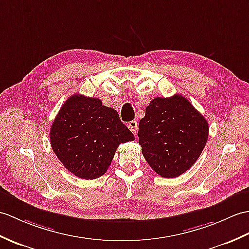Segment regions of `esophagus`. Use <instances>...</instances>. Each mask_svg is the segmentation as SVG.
I'll return each mask as SVG.
<instances>
[{
    "instance_id": "esophagus-1",
    "label": "esophagus",
    "mask_w": 249,
    "mask_h": 249,
    "mask_svg": "<svg viewBox=\"0 0 249 249\" xmlns=\"http://www.w3.org/2000/svg\"><path fill=\"white\" fill-rule=\"evenodd\" d=\"M128 128L131 130L132 134L137 136V134H138V123H137L136 120L130 121V122L128 123Z\"/></svg>"
}]
</instances>
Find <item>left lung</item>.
<instances>
[{"label": "left lung", "mask_w": 249, "mask_h": 249, "mask_svg": "<svg viewBox=\"0 0 249 249\" xmlns=\"http://www.w3.org/2000/svg\"><path fill=\"white\" fill-rule=\"evenodd\" d=\"M209 135L207 120L186 97H156L139 123V144L147 163L164 178L180 176L198 159Z\"/></svg>", "instance_id": "obj_1"}]
</instances>
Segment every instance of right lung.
<instances>
[{
  "mask_svg": "<svg viewBox=\"0 0 249 249\" xmlns=\"http://www.w3.org/2000/svg\"><path fill=\"white\" fill-rule=\"evenodd\" d=\"M134 140L117 110L82 94L68 98L50 130L54 153L69 172L82 179L105 174L120 144Z\"/></svg>",
  "mask_w": 249,
  "mask_h": 249,
  "instance_id": "1",
  "label": "right lung"
}]
</instances>
